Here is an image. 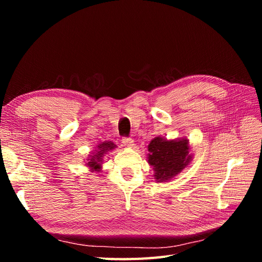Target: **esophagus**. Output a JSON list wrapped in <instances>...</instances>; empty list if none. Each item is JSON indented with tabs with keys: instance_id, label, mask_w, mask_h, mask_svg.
<instances>
[{
	"instance_id": "esophagus-1",
	"label": "esophagus",
	"mask_w": 262,
	"mask_h": 262,
	"mask_svg": "<svg viewBox=\"0 0 262 262\" xmlns=\"http://www.w3.org/2000/svg\"><path fill=\"white\" fill-rule=\"evenodd\" d=\"M121 142H122V144H124L125 146H133V143H134V140H133L132 137H122Z\"/></svg>"
}]
</instances>
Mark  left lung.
I'll list each match as a JSON object with an SVG mask.
<instances>
[{
	"instance_id": "1",
	"label": "left lung",
	"mask_w": 262,
	"mask_h": 262,
	"mask_svg": "<svg viewBox=\"0 0 262 262\" xmlns=\"http://www.w3.org/2000/svg\"><path fill=\"white\" fill-rule=\"evenodd\" d=\"M187 140L165 141L157 137L148 145V163L155 171V179L165 181L178 174L190 161Z\"/></svg>"
}]
</instances>
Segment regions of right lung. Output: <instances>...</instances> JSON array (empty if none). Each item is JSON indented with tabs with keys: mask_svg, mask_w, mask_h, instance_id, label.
Listing matches in <instances>:
<instances>
[{
	"mask_svg": "<svg viewBox=\"0 0 262 262\" xmlns=\"http://www.w3.org/2000/svg\"><path fill=\"white\" fill-rule=\"evenodd\" d=\"M98 147H99L98 153H97L96 155H92V158L89 159V161H90V162L88 163V165L90 166V168H92V170H96V171L100 168V162H101V161H102V160H101L102 155H103L105 152H107V151H110V149L115 148L116 145H115L114 143L107 142V143L100 144V145H99Z\"/></svg>",
	"mask_w": 262,
	"mask_h": 262,
	"instance_id": "right-lung-1",
	"label": "right lung"
}]
</instances>
